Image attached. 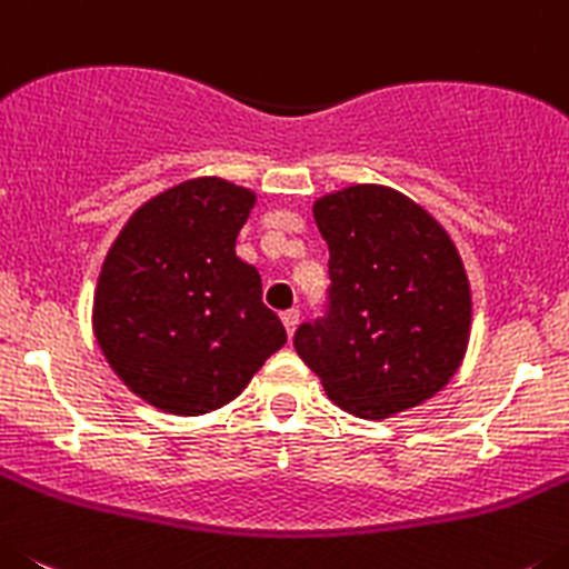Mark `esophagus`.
<instances>
[{
	"instance_id": "1",
	"label": "esophagus",
	"mask_w": 569,
	"mask_h": 569,
	"mask_svg": "<svg viewBox=\"0 0 569 569\" xmlns=\"http://www.w3.org/2000/svg\"><path fill=\"white\" fill-rule=\"evenodd\" d=\"M280 320H283V326H286V335H295V329H297V322H300V311L297 309H289V311H283V315H280Z\"/></svg>"
}]
</instances>
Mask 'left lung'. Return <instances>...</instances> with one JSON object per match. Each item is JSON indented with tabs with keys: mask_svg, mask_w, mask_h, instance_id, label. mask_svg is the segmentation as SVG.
Instances as JSON below:
<instances>
[{
	"mask_svg": "<svg viewBox=\"0 0 569 569\" xmlns=\"http://www.w3.org/2000/svg\"><path fill=\"white\" fill-rule=\"evenodd\" d=\"M329 247L322 315L295 331L300 360L342 411L386 419L431 399L468 348L470 289L453 240L388 187L315 203Z\"/></svg>",
	"mask_w": 569,
	"mask_h": 569,
	"instance_id": "left-lung-1",
	"label": "left lung"
}]
</instances>
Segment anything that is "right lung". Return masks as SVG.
I'll return each mask as SVG.
<instances>
[{
	"mask_svg": "<svg viewBox=\"0 0 569 569\" xmlns=\"http://www.w3.org/2000/svg\"><path fill=\"white\" fill-rule=\"evenodd\" d=\"M252 207L249 189L218 178L178 183L138 209L107 252L96 340L130 391L161 411L227 406L286 342L258 269L234 254Z\"/></svg>",
	"mask_w": 569,
	"mask_h": 569,
	"instance_id": "obj_1",
	"label": "right lung"
}]
</instances>
